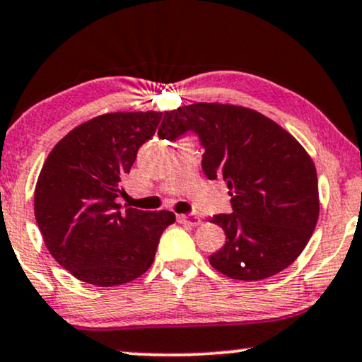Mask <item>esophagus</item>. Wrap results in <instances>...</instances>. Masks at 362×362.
Listing matches in <instances>:
<instances>
[{"label": "esophagus", "mask_w": 362, "mask_h": 362, "mask_svg": "<svg viewBox=\"0 0 362 362\" xmlns=\"http://www.w3.org/2000/svg\"><path fill=\"white\" fill-rule=\"evenodd\" d=\"M177 220H180L181 223H185V225H189V226H196L202 223V220H199V216L196 215V213H188V215H180L177 216Z\"/></svg>", "instance_id": "1"}]
</instances>
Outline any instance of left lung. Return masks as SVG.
Returning a JSON list of instances; mask_svg holds the SVG:
<instances>
[{"label": "left lung", "mask_w": 362, "mask_h": 362, "mask_svg": "<svg viewBox=\"0 0 362 362\" xmlns=\"http://www.w3.org/2000/svg\"><path fill=\"white\" fill-rule=\"evenodd\" d=\"M198 136L208 180L230 188V215L221 226L225 247L209 255L213 269L235 280H263L292 265L319 218L315 166L305 149L265 115L228 104L185 105L164 112L160 139Z\"/></svg>", "instance_id": "8db88e82"}]
</instances>
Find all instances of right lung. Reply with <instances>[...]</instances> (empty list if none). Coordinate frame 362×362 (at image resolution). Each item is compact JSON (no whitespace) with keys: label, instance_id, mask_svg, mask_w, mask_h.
I'll return each mask as SVG.
<instances>
[{"label":"right lung","instance_id":"add662e5","mask_svg":"<svg viewBox=\"0 0 362 362\" xmlns=\"http://www.w3.org/2000/svg\"><path fill=\"white\" fill-rule=\"evenodd\" d=\"M160 112H114L70 131L45 160L35 188V218L45 245L82 282L114 287L131 282L154 262L171 211L117 204L122 177L139 147L154 136Z\"/></svg>","mask_w":362,"mask_h":362}]
</instances>
